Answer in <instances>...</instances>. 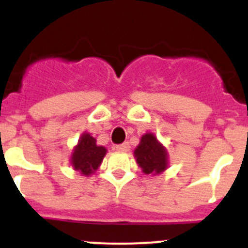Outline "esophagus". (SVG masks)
Segmentation results:
<instances>
[{"instance_id": "1", "label": "esophagus", "mask_w": 248, "mask_h": 248, "mask_svg": "<svg viewBox=\"0 0 248 248\" xmlns=\"http://www.w3.org/2000/svg\"><path fill=\"white\" fill-rule=\"evenodd\" d=\"M117 149L118 151H123V153H126V151L130 150V145H129V143H123V144H119V145H117Z\"/></svg>"}]
</instances>
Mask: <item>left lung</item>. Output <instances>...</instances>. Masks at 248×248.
<instances>
[{"mask_svg": "<svg viewBox=\"0 0 248 248\" xmlns=\"http://www.w3.org/2000/svg\"><path fill=\"white\" fill-rule=\"evenodd\" d=\"M138 165L144 174L157 175L168 169V151L153 133H146L134 150Z\"/></svg>", "mask_w": 248, "mask_h": 248, "instance_id": "8db88e82", "label": "left lung"}]
</instances>
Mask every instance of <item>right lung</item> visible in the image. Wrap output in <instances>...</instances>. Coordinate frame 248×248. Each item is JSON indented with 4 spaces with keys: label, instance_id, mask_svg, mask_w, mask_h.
<instances>
[{
    "label": "right lung",
    "instance_id": "add662e5",
    "mask_svg": "<svg viewBox=\"0 0 248 248\" xmlns=\"http://www.w3.org/2000/svg\"><path fill=\"white\" fill-rule=\"evenodd\" d=\"M105 154L107 149L97 145V140L88 133H84L78 140V145L74 146L71 164L74 170H78L80 174L88 176L99 168Z\"/></svg>",
    "mask_w": 248,
    "mask_h": 248
}]
</instances>
